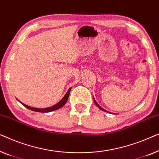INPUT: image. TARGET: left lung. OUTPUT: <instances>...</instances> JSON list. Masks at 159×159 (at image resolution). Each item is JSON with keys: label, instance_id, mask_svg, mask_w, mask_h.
Segmentation results:
<instances>
[{"label": "left lung", "instance_id": "8db88e82", "mask_svg": "<svg viewBox=\"0 0 159 159\" xmlns=\"http://www.w3.org/2000/svg\"><path fill=\"white\" fill-rule=\"evenodd\" d=\"M93 100H94V99H93ZM94 102H95V104H96V105H97V106H98V107H99L100 109H103L102 108V107H100V106H99V105L97 104V102H96V101H95V100H94Z\"/></svg>", "mask_w": 159, "mask_h": 159}]
</instances>
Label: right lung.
<instances>
[{"label": "right lung", "mask_w": 159, "mask_h": 159, "mask_svg": "<svg viewBox=\"0 0 159 159\" xmlns=\"http://www.w3.org/2000/svg\"><path fill=\"white\" fill-rule=\"evenodd\" d=\"M65 103H66V102H62V100L60 102H59L57 103V104H56L55 105H54V106H52V107H48V108H45V109H36V108H32V107H29V106H27V105H26V104H23V103H21L22 104L24 105V107H26V108H28V109H34V111L35 110V111H41V112H46V111H52V110H55V109H59V108H60V107H62L64 105V104Z\"/></svg>", "instance_id": "obj_1"}]
</instances>
